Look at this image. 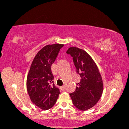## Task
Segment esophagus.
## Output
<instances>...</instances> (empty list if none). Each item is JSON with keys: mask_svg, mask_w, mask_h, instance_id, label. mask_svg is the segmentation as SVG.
<instances>
[{"mask_svg": "<svg viewBox=\"0 0 129 129\" xmlns=\"http://www.w3.org/2000/svg\"><path fill=\"white\" fill-rule=\"evenodd\" d=\"M60 89H61V90H64V89H65V86H61V87H60Z\"/></svg>", "mask_w": 129, "mask_h": 129, "instance_id": "34e87169", "label": "esophagus"}]
</instances>
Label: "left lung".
<instances>
[{
  "label": "left lung",
  "instance_id": "left-lung-1",
  "mask_svg": "<svg viewBox=\"0 0 129 129\" xmlns=\"http://www.w3.org/2000/svg\"><path fill=\"white\" fill-rule=\"evenodd\" d=\"M70 54L76 68L77 73L81 77L77 83L76 89L69 93L74 105L81 110L93 107L101 98L103 83L96 63L84 50L71 47L66 51Z\"/></svg>",
  "mask_w": 129,
  "mask_h": 129
}]
</instances>
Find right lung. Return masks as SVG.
I'll return each instance as SVG.
<instances>
[{
	"mask_svg": "<svg viewBox=\"0 0 129 129\" xmlns=\"http://www.w3.org/2000/svg\"><path fill=\"white\" fill-rule=\"evenodd\" d=\"M63 46L61 44H53L44 46L34 57L27 76L26 88L30 99L42 110L51 109L60 93L53 83L51 65Z\"/></svg>",
	"mask_w": 129,
	"mask_h": 129,
	"instance_id": "1",
	"label": "right lung"
}]
</instances>
